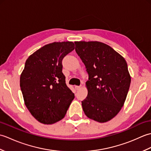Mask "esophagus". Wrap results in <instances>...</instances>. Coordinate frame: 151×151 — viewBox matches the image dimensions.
I'll return each mask as SVG.
<instances>
[{
  "label": "esophagus",
  "instance_id": "esophagus-1",
  "mask_svg": "<svg viewBox=\"0 0 151 151\" xmlns=\"http://www.w3.org/2000/svg\"><path fill=\"white\" fill-rule=\"evenodd\" d=\"M81 88V86H75V89H79Z\"/></svg>",
  "mask_w": 151,
  "mask_h": 151
}]
</instances>
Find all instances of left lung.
Instances as JSON below:
<instances>
[{
    "label": "left lung",
    "mask_w": 151,
    "mask_h": 151,
    "mask_svg": "<svg viewBox=\"0 0 151 151\" xmlns=\"http://www.w3.org/2000/svg\"><path fill=\"white\" fill-rule=\"evenodd\" d=\"M75 50L86 66L88 96L82 101L86 116L99 123L111 120L124 103L131 78L126 61L108 45L76 41Z\"/></svg>",
    "instance_id": "8db88e82"
}]
</instances>
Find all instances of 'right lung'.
Returning <instances> with one entry per match:
<instances>
[{
	"label": "right lung",
	"mask_w": 151,
	"mask_h": 151,
	"mask_svg": "<svg viewBox=\"0 0 151 151\" xmlns=\"http://www.w3.org/2000/svg\"><path fill=\"white\" fill-rule=\"evenodd\" d=\"M75 49L70 41L41 47L27 60L20 77L25 105L35 119L53 124L65 116L75 94L65 84L62 60Z\"/></svg>",
	"instance_id": "1"
}]
</instances>
